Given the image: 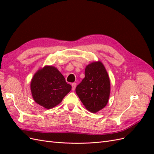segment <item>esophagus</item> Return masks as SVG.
I'll use <instances>...</instances> for the list:
<instances>
[{"mask_svg": "<svg viewBox=\"0 0 154 154\" xmlns=\"http://www.w3.org/2000/svg\"><path fill=\"white\" fill-rule=\"evenodd\" d=\"M71 86H72V90L74 91L75 89V87L77 86V83H73L71 84Z\"/></svg>", "mask_w": 154, "mask_h": 154, "instance_id": "obj_1", "label": "esophagus"}]
</instances>
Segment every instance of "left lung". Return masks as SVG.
<instances>
[{"instance_id":"8db88e82","label":"left lung","mask_w":154,"mask_h":154,"mask_svg":"<svg viewBox=\"0 0 154 154\" xmlns=\"http://www.w3.org/2000/svg\"><path fill=\"white\" fill-rule=\"evenodd\" d=\"M75 91L83 105L91 112H97L106 105L110 96V79L100 61L87 65L85 78Z\"/></svg>"}]
</instances>
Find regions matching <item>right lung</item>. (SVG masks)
<instances>
[{
	"label": "right lung",
	"mask_w": 154,
	"mask_h": 154,
	"mask_svg": "<svg viewBox=\"0 0 154 154\" xmlns=\"http://www.w3.org/2000/svg\"><path fill=\"white\" fill-rule=\"evenodd\" d=\"M32 95L35 102L45 109H52L60 104L71 86L56 67L45 66L34 75L30 83Z\"/></svg>",
	"instance_id": "1"
}]
</instances>
